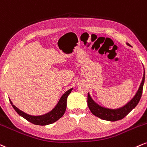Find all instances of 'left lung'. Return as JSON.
Here are the masks:
<instances>
[{"instance_id":"left-lung-1","label":"left lung","mask_w":147,"mask_h":147,"mask_svg":"<svg viewBox=\"0 0 147 147\" xmlns=\"http://www.w3.org/2000/svg\"><path fill=\"white\" fill-rule=\"evenodd\" d=\"M127 45L128 46H130L129 43L127 42ZM144 79H145V73L144 71L142 82H141L140 85L138 90L136 92V95L133 97L132 99L128 103H127L125 106L118 109H115L103 107H101L100 105L97 104L91 98L89 94H88L87 105L89 109H90L91 112L93 114L97 116L98 118L102 119V120L111 122L121 120V119L125 118L126 115L128 114L129 112L131 111L133 109L135 108L137 106V105L138 104L141 96H142Z\"/></svg>"}]
</instances>
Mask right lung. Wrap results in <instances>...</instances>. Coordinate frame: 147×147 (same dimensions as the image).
<instances>
[{"label": "right lung", "instance_id": "right-lung-1", "mask_svg": "<svg viewBox=\"0 0 147 147\" xmlns=\"http://www.w3.org/2000/svg\"><path fill=\"white\" fill-rule=\"evenodd\" d=\"M72 89H73V88L69 89L68 91H67L62 96V97L60 98L59 101H58V104L56 105V107L51 111L48 112L46 114L41 115H31L27 114V113L22 111L21 110L17 108L15 105H13L10 99L9 101L12 105V107H13V108L18 113L19 115L22 116V118L26 119L27 121L32 122V123L34 124V125L45 126L52 124L53 122L57 121L58 120H59L61 117H63L67 108V97H68L70 93L71 92Z\"/></svg>", "mask_w": 147, "mask_h": 147}]
</instances>
